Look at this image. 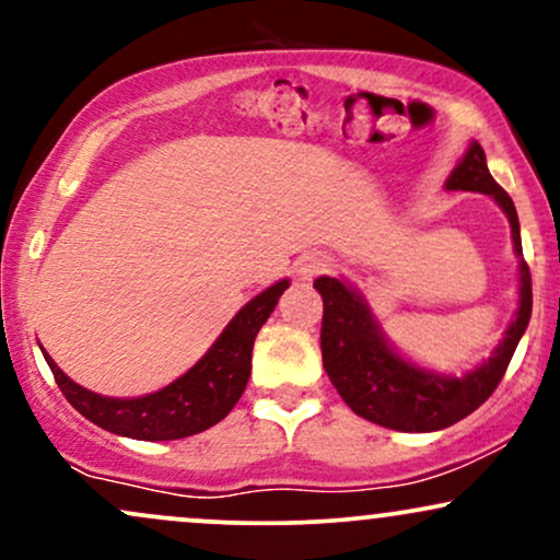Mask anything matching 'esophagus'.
Instances as JSON below:
<instances>
[{
    "mask_svg": "<svg viewBox=\"0 0 560 560\" xmlns=\"http://www.w3.org/2000/svg\"><path fill=\"white\" fill-rule=\"evenodd\" d=\"M329 268H331V260L326 258L324 253H305L298 262H294V273H298L300 281L316 279L318 273H326Z\"/></svg>",
    "mask_w": 560,
    "mask_h": 560,
    "instance_id": "obj_1",
    "label": "esophagus"
}]
</instances>
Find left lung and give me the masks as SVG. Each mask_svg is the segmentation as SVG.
<instances>
[{"label":"left lung","instance_id":"obj_1","mask_svg":"<svg viewBox=\"0 0 560 560\" xmlns=\"http://www.w3.org/2000/svg\"><path fill=\"white\" fill-rule=\"evenodd\" d=\"M445 189L490 195L511 223L513 253L518 258V307L503 342L494 347L487 361L474 365L464 376L440 374L413 363L389 342L361 289L331 276H318L313 281L324 298L320 352L326 374L361 419L395 432H436L474 413L500 384L532 318V276L524 262L516 208L490 176L479 141L468 144L447 176Z\"/></svg>","mask_w":560,"mask_h":560}]
</instances>
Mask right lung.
<instances>
[{
  "mask_svg": "<svg viewBox=\"0 0 560 560\" xmlns=\"http://www.w3.org/2000/svg\"><path fill=\"white\" fill-rule=\"evenodd\" d=\"M287 287L289 279H281L255 294L186 374L150 395H96V392L75 384L42 347L44 361L52 369L57 387L62 389L66 400L96 427L144 442L184 440V436L215 427L240 402L249 371H253L255 337L273 313L276 302Z\"/></svg>",
  "mask_w": 560,
  "mask_h": 560,
  "instance_id": "add662e5",
  "label": "right lung"
}]
</instances>
